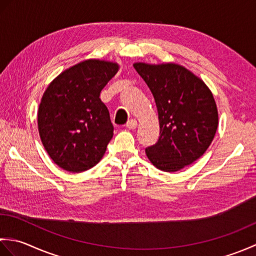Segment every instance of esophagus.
<instances>
[{"instance_id": "obj_1", "label": "esophagus", "mask_w": 256, "mask_h": 256, "mask_svg": "<svg viewBox=\"0 0 256 256\" xmlns=\"http://www.w3.org/2000/svg\"><path fill=\"white\" fill-rule=\"evenodd\" d=\"M136 126H138L136 120H130V121L126 123V128L128 130H134V128H136Z\"/></svg>"}]
</instances>
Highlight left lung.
<instances>
[{"instance_id": "obj_1", "label": "left lung", "mask_w": 256, "mask_h": 256, "mask_svg": "<svg viewBox=\"0 0 256 256\" xmlns=\"http://www.w3.org/2000/svg\"><path fill=\"white\" fill-rule=\"evenodd\" d=\"M153 94L160 138L145 150L162 172H178L208 150L218 128V110L202 80L177 64H133Z\"/></svg>"}]
</instances>
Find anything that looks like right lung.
I'll list each match as a JSON object with an SVG mask.
<instances>
[{
  "instance_id": "add662e5",
  "label": "right lung",
  "mask_w": 256,
  "mask_h": 256,
  "mask_svg": "<svg viewBox=\"0 0 256 256\" xmlns=\"http://www.w3.org/2000/svg\"><path fill=\"white\" fill-rule=\"evenodd\" d=\"M118 70L116 62L88 59L64 70L42 94L38 131L48 155L62 170H88L104 155L113 125L100 92Z\"/></svg>"
}]
</instances>
